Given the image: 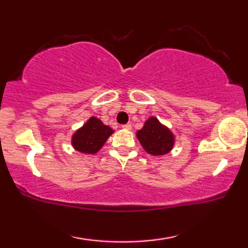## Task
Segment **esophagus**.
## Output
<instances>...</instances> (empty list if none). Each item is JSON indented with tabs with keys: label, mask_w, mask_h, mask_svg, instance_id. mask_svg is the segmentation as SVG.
<instances>
[{
	"label": "esophagus",
	"mask_w": 248,
	"mask_h": 248,
	"mask_svg": "<svg viewBox=\"0 0 248 248\" xmlns=\"http://www.w3.org/2000/svg\"><path fill=\"white\" fill-rule=\"evenodd\" d=\"M121 127H123V128H124V129H125V130H131L132 125H131V124H123V125H121Z\"/></svg>",
	"instance_id": "obj_1"
}]
</instances>
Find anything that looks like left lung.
Masks as SVG:
<instances>
[{
	"instance_id": "8db88e82",
	"label": "left lung",
	"mask_w": 248,
	"mask_h": 248,
	"mask_svg": "<svg viewBox=\"0 0 248 248\" xmlns=\"http://www.w3.org/2000/svg\"><path fill=\"white\" fill-rule=\"evenodd\" d=\"M143 149L151 155H164L173 149L174 136L155 117L145 121L143 128L137 132Z\"/></svg>"
}]
</instances>
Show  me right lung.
I'll return each instance as SVG.
<instances>
[{
	"label": "right lung",
	"instance_id": "add662e5",
	"mask_svg": "<svg viewBox=\"0 0 248 248\" xmlns=\"http://www.w3.org/2000/svg\"><path fill=\"white\" fill-rule=\"evenodd\" d=\"M114 132L99 119L91 117L89 121L79 128L72 137L73 148L84 154H95Z\"/></svg>",
	"mask_w": 248,
	"mask_h": 248
}]
</instances>
